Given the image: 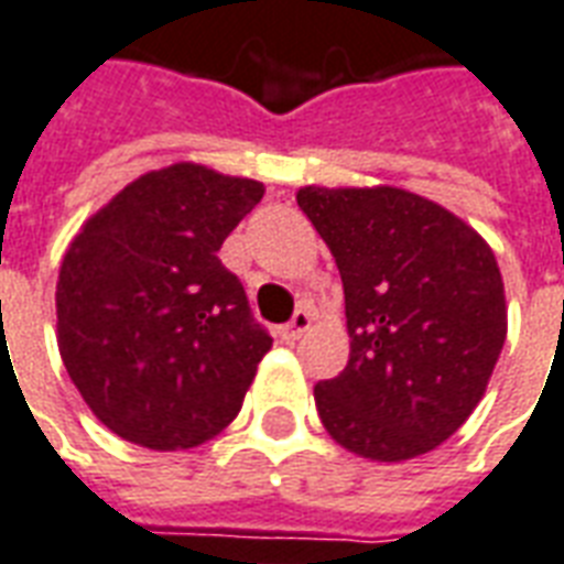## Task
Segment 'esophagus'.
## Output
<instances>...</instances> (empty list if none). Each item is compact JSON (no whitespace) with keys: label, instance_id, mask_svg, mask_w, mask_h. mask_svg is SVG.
Returning a JSON list of instances; mask_svg holds the SVG:
<instances>
[{"label":"esophagus","instance_id":"34e87169","mask_svg":"<svg viewBox=\"0 0 564 564\" xmlns=\"http://www.w3.org/2000/svg\"><path fill=\"white\" fill-rule=\"evenodd\" d=\"M308 327H312V312L308 308H297L294 317L282 327V338L285 341H297V338H303V333H308Z\"/></svg>","mask_w":564,"mask_h":564}]
</instances>
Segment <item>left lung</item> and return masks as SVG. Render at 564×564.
Returning a JSON list of instances; mask_svg holds the SVG:
<instances>
[{"label": "left lung", "instance_id": "8db88e82", "mask_svg": "<svg viewBox=\"0 0 564 564\" xmlns=\"http://www.w3.org/2000/svg\"><path fill=\"white\" fill-rule=\"evenodd\" d=\"M297 205L336 258L350 359L315 387L338 446L398 464L446 443L488 389L508 333L494 249L398 186H303Z\"/></svg>", "mask_w": 564, "mask_h": 564}]
</instances>
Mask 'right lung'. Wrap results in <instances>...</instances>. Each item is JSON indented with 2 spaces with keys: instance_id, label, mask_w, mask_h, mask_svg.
<instances>
[{
  "instance_id": "obj_1",
  "label": "right lung",
  "mask_w": 564,
  "mask_h": 564,
  "mask_svg": "<svg viewBox=\"0 0 564 564\" xmlns=\"http://www.w3.org/2000/svg\"><path fill=\"white\" fill-rule=\"evenodd\" d=\"M261 196V181L175 163L127 184L70 240L58 354L127 443L193 448L240 413L273 338L217 252Z\"/></svg>"
}]
</instances>
